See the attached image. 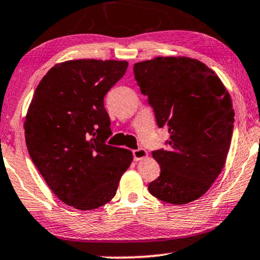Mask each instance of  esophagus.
Segmentation results:
<instances>
[{
  "instance_id": "1",
  "label": "esophagus",
  "mask_w": 260,
  "mask_h": 260,
  "mask_svg": "<svg viewBox=\"0 0 260 260\" xmlns=\"http://www.w3.org/2000/svg\"><path fill=\"white\" fill-rule=\"evenodd\" d=\"M133 157L134 160H143L147 157V151L145 149H138L133 151Z\"/></svg>"
}]
</instances>
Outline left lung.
Returning <instances> with one entry per match:
<instances>
[{"label": "left lung", "instance_id": "1", "mask_svg": "<svg viewBox=\"0 0 260 260\" xmlns=\"http://www.w3.org/2000/svg\"><path fill=\"white\" fill-rule=\"evenodd\" d=\"M133 71L157 124L170 134L168 150L152 152L160 175L149 192L174 205L197 200L224 168L234 124L231 94L196 58L157 56L138 62Z\"/></svg>", "mask_w": 260, "mask_h": 260}]
</instances>
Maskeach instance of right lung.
Listing matches in <instances>:
<instances>
[{"instance_id": "right-lung-1", "label": "right lung", "mask_w": 260, "mask_h": 260, "mask_svg": "<svg viewBox=\"0 0 260 260\" xmlns=\"http://www.w3.org/2000/svg\"><path fill=\"white\" fill-rule=\"evenodd\" d=\"M127 61L71 60L55 64L36 88L26 114V146L49 188L78 210L116 194L132 151L107 145L104 96L126 73Z\"/></svg>"}]
</instances>
